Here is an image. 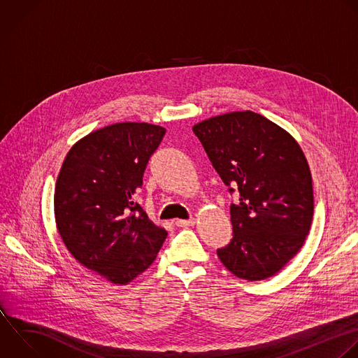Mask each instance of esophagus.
<instances>
[{
  "mask_svg": "<svg viewBox=\"0 0 358 358\" xmlns=\"http://www.w3.org/2000/svg\"><path fill=\"white\" fill-rule=\"evenodd\" d=\"M175 224L178 227H193L194 225V218H190V220H176Z\"/></svg>",
  "mask_w": 358,
  "mask_h": 358,
  "instance_id": "obj_1",
  "label": "esophagus"
}]
</instances>
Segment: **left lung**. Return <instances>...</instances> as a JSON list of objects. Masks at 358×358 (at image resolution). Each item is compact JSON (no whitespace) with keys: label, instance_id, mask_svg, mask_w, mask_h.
<instances>
[{"label":"left lung","instance_id":"left-lung-1","mask_svg":"<svg viewBox=\"0 0 358 358\" xmlns=\"http://www.w3.org/2000/svg\"><path fill=\"white\" fill-rule=\"evenodd\" d=\"M193 131L229 193L239 192L229 207L234 238L217 250L220 260L248 281L274 275L302 248L312 222V176L301 147L250 110L210 117Z\"/></svg>","mask_w":358,"mask_h":358}]
</instances>
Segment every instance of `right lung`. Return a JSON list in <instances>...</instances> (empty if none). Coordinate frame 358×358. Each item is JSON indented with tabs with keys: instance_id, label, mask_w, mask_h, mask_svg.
<instances>
[{
	"instance_id": "add662e5",
	"label": "right lung",
	"mask_w": 358,
	"mask_h": 358,
	"mask_svg": "<svg viewBox=\"0 0 358 358\" xmlns=\"http://www.w3.org/2000/svg\"><path fill=\"white\" fill-rule=\"evenodd\" d=\"M165 131L134 122L92 131L71 147L57 176L55 217L66 248L113 284L145 271L168 235L133 200Z\"/></svg>"
}]
</instances>
